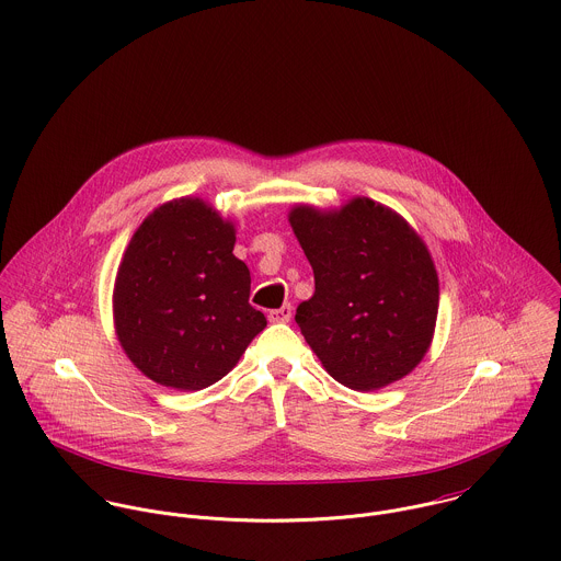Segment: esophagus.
<instances>
[{"mask_svg":"<svg viewBox=\"0 0 561 561\" xmlns=\"http://www.w3.org/2000/svg\"><path fill=\"white\" fill-rule=\"evenodd\" d=\"M290 319H293V308H290V304L282 306L279 310H271V312H268V321H271V323H288Z\"/></svg>","mask_w":561,"mask_h":561,"instance_id":"obj_1","label":"esophagus"}]
</instances>
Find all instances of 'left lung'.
I'll use <instances>...</instances> for the list:
<instances>
[{"mask_svg":"<svg viewBox=\"0 0 561 561\" xmlns=\"http://www.w3.org/2000/svg\"><path fill=\"white\" fill-rule=\"evenodd\" d=\"M314 271L295 321L337 383L373 392L410 375L432 346L440 286L425 240L392 208L353 197L288 213Z\"/></svg>","mask_w":561,"mask_h":561,"instance_id":"1","label":"left lung"}]
</instances>
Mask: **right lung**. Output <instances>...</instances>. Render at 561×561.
I'll list each match as a JSON object with an SVG mask.
<instances>
[{
    "mask_svg": "<svg viewBox=\"0 0 561 561\" xmlns=\"http://www.w3.org/2000/svg\"><path fill=\"white\" fill-rule=\"evenodd\" d=\"M233 244V224L199 197L158 206L129 238L114 279V332L151 381L208 388L266 328Z\"/></svg>",
    "mask_w": 561,
    "mask_h": 561,
    "instance_id": "obj_1",
    "label": "right lung"
}]
</instances>
